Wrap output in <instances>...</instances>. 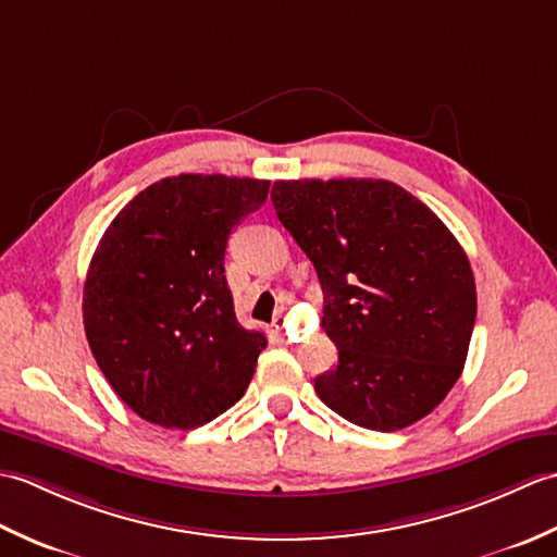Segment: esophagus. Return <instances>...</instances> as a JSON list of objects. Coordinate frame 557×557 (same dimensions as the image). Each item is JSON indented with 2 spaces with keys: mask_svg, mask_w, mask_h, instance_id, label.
<instances>
[{
  "mask_svg": "<svg viewBox=\"0 0 557 557\" xmlns=\"http://www.w3.org/2000/svg\"><path fill=\"white\" fill-rule=\"evenodd\" d=\"M285 327H287V318L280 313V315L275 318V321H272V333H277V335H282V333H285Z\"/></svg>",
  "mask_w": 557,
  "mask_h": 557,
  "instance_id": "1",
  "label": "esophagus"
}]
</instances>
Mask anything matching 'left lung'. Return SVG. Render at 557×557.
Segmentation results:
<instances>
[{"mask_svg": "<svg viewBox=\"0 0 557 557\" xmlns=\"http://www.w3.org/2000/svg\"><path fill=\"white\" fill-rule=\"evenodd\" d=\"M272 206L311 258L337 366L315 393L342 419L399 431L461 375L476 321L465 248L417 196L385 180L275 182Z\"/></svg>", "mask_w": 557, "mask_h": 557, "instance_id": "left-lung-1", "label": "left lung"}]
</instances>
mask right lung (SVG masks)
Here are the masks:
<instances>
[{
    "label": "right lung",
    "mask_w": 557,
    "mask_h": 557,
    "mask_svg": "<svg viewBox=\"0 0 557 557\" xmlns=\"http://www.w3.org/2000/svg\"><path fill=\"white\" fill-rule=\"evenodd\" d=\"M268 188L248 176H168L102 234L83 325L100 371L140 419L188 431L244 397L268 342L236 321L224 251Z\"/></svg>",
    "instance_id": "right-lung-1"
}]
</instances>
